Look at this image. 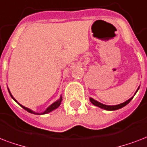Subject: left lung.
<instances>
[{
    "instance_id": "8db88e82",
    "label": "left lung",
    "mask_w": 147,
    "mask_h": 147,
    "mask_svg": "<svg viewBox=\"0 0 147 147\" xmlns=\"http://www.w3.org/2000/svg\"><path fill=\"white\" fill-rule=\"evenodd\" d=\"M138 90L139 88L137 89V90ZM137 90H136V92H137ZM132 99H133V97L129 99L128 100H127L126 102H124V103H120V104H118V105H113V106L105 105V104H103V103H100V102H98V101L95 100L93 98H90V102H91L94 105L96 106V107H99L102 108V109H104V110H118V109H120V108L123 107H125L126 105H127V104L131 101Z\"/></svg>"
}]
</instances>
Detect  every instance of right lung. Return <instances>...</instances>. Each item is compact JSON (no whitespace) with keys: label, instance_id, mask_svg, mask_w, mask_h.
<instances>
[{"label":"right lung","instance_id":"right-lung-1","mask_svg":"<svg viewBox=\"0 0 147 147\" xmlns=\"http://www.w3.org/2000/svg\"><path fill=\"white\" fill-rule=\"evenodd\" d=\"M8 91H9V93H10V95H11V97H12V98H13V100H14L16 101V102H17V100H16L15 99H14V98H13V96L11 95V92H10V90H8ZM61 101H62V96H61V98L59 99L58 100L56 101V102H54V103H53V104H51V105L50 106V107H49L47 108V110H45V111H44V113H41L40 114H46V113H47L51 112L52 110H55V109H57V108L58 107H59V106L61 105ZM18 104H20V103H18ZM20 107H22V108H24V109L25 110H27V112L30 113H34V114H40V113H37L34 112V111H32V110H30V109H28V108L25 107H24V106H22V105H21V104H20Z\"/></svg>","mask_w":147,"mask_h":147}]
</instances>
